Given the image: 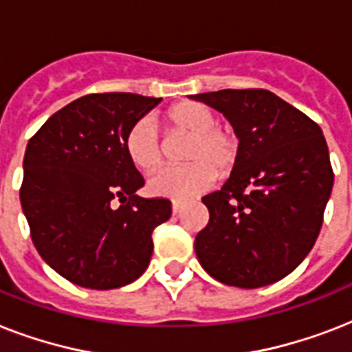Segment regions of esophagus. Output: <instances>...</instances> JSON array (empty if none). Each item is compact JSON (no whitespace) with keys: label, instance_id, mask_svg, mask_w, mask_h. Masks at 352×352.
I'll use <instances>...</instances> for the list:
<instances>
[{"label":"esophagus","instance_id":"1","mask_svg":"<svg viewBox=\"0 0 352 352\" xmlns=\"http://www.w3.org/2000/svg\"><path fill=\"white\" fill-rule=\"evenodd\" d=\"M182 206H184L182 201H171V210H173V214H179L182 210Z\"/></svg>","mask_w":352,"mask_h":352}]
</instances>
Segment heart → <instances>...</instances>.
Here are the masks:
<instances>
[{"mask_svg": "<svg viewBox=\"0 0 352 352\" xmlns=\"http://www.w3.org/2000/svg\"><path fill=\"white\" fill-rule=\"evenodd\" d=\"M173 133L190 135L181 168H166L148 182L149 193L157 197H195L214 184L215 177L228 175L234 168L239 142L232 131L217 126L215 113L199 102H181L166 113ZM124 149L129 162L140 171H155L164 160V146L153 118H140L126 133Z\"/></svg>", "mask_w": 352, "mask_h": 352, "instance_id": "heart-1", "label": "heart"}]
</instances>
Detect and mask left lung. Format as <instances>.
<instances>
[{
    "label": "left lung",
    "instance_id": "8db88e82",
    "mask_svg": "<svg viewBox=\"0 0 352 352\" xmlns=\"http://www.w3.org/2000/svg\"><path fill=\"white\" fill-rule=\"evenodd\" d=\"M190 98L223 113L239 138L230 179L203 197L210 221L195 237L199 263L239 289L276 283L312 250L333 192L322 129L267 89Z\"/></svg>",
    "mask_w": 352,
    "mask_h": 352
}]
</instances>
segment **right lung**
<instances>
[{"mask_svg": "<svg viewBox=\"0 0 352 352\" xmlns=\"http://www.w3.org/2000/svg\"><path fill=\"white\" fill-rule=\"evenodd\" d=\"M160 100L85 95L54 113L27 144L19 199L30 237L41 259L71 283L118 289L148 268L151 234L170 219L171 203L137 195L144 179L124 138Z\"/></svg>", "mask_w": 352, "mask_h": 352, "instance_id": "right-lung-1", "label": "right lung"}]
</instances>
